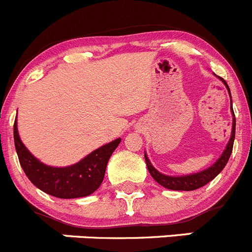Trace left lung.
<instances>
[{
  "label": "left lung",
  "instance_id": "obj_1",
  "mask_svg": "<svg viewBox=\"0 0 252 252\" xmlns=\"http://www.w3.org/2000/svg\"><path fill=\"white\" fill-rule=\"evenodd\" d=\"M216 75V74H215ZM220 80L225 84L226 89H227L228 95L231 98L230 88L226 84V81L222 78H220ZM231 114H232V129H231V137L228 139L227 144H226V148L223 149L222 154L219 157V159L214 163L212 165H210L208 168L203 169V171H199L197 173L192 174H186V176H168V174H163L159 171L154 168L153 164L149 160L148 156L144 152V158H146L147 167H148V171L151 173V176L153 177L156 182L159 183L160 186H163L164 188H168V189H173V191H193L199 187H203L205 185H207L210 181H212L222 169L225 168V165L227 164L228 159H230V156L232 153V147H233V140H235V129H236V119H235V114H233L232 109V100H231Z\"/></svg>",
  "mask_w": 252,
  "mask_h": 252
}]
</instances>
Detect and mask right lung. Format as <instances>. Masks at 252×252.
<instances>
[{
    "label": "right lung",
    "instance_id": "1",
    "mask_svg": "<svg viewBox=\"0 0 252 252\" xmlns=\"http://www.w3.org/2000/svg\"><path fill=\"white\" fill-rule=\"evenodd\" d=\"M13 139L20 164L27 178L45 193L67 199L89 196L100 187L108 160L122 140L118 138L106 143L75 164L53 167L38 160L25 147L17 129V119L13 126Z\"/></svg>",
    "mask_w": 252,
    "mask_h": 252
}]
</instances>
